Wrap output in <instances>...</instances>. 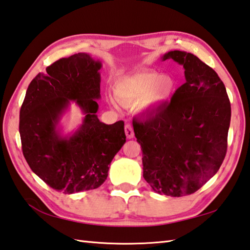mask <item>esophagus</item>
<instances>
[{
    "label": "esophagus",
    "mask_w": 250,
    "mask_h": 250,
    "mask_svg": "<svg viewBox=\"0 0 250 250\" xmlns=\"http://www.w3.org/2000/svg\"><path fill=\"white\" fill-rule=\"evenodd\" d=\"M125 135L128 139H132L134 136V132H133V128H132L131 125H125Z\"/></svg>",
    "instance_id": "34e87169"
}]
</instances>
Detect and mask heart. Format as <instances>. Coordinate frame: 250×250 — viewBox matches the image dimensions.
Masks as SVG:
<instances>
[{
  "mask_svg": "<svg viewBox=\"0 0 250 250\" xmlns=\"http://www.w3.org/2000/svg\"><path fill=\"white\" fill-rule=\"evenodd\" d=\"M175 82L169 76L155 71H142L121 79L115 86V95L125 106L143 108L159 105L172 94Z\"/></svg>",
  "mask_w": 250,
  "mask_h": 250,
  "instance_id": "obj_1",
  "label": "heart"
}]
</instances>
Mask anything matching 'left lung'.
<instances>
[{"mask_svg": "<svg viewBox=\"0 0 250 250\" xmlns=\"http://www.w3.org/2000/svg\"><path fill=\"white\" fill-rule=\"evenodd\" d=\"M185 69L187 82L150 118L133 121L143 151V177L156 193L193 194L217 173L226 157L231 103L223 82L197 56L170 51L161 57Z\"/></svg>", "mask_w": 250, "mask_h": 250, "instance_id": "obj_1", "label": "left lung"}]
</instances>
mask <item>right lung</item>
<instances>
[{
    "mask_svg": "<svg viewBox=\"0 0 250 250\" xmlns=\"http://www.w3.org/2000/svg\"><path fill=\"white\" fill-rule=\"evenodd\" d=\"M102 63L86 53L53 62L29 84L19 114L22 154L48 187L65 194L100 188L109 165L125 143V122L105 125L97 118ZM73 100L86 115L75 134L56 129Z\"/></svg>",
    "mask_w": 250,
    "mask_h": 250,
    "instance_id": "obj_1",
    "label": "right lung"
}]
</instances>
